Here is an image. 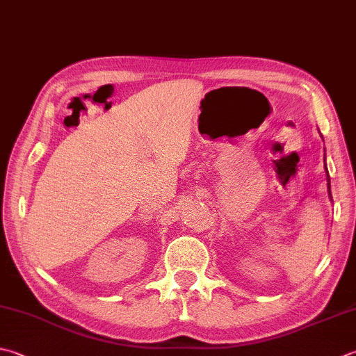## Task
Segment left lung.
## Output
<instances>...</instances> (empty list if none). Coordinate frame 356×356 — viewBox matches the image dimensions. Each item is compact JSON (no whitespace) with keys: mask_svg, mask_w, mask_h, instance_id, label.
Listing matches in <instances>:
<instances>
[{"mask_svg":"<svg viewBox=\"0 0 356 356\" xmlns=\"http://www.w3.org/2000/svg\"><path fill=\"white\" fill-rule=\"evenodd\" d=\"M325 173H327V184H328V195L332 197V192H330V177H328V172H327V167H325Z\"/></svg>","mask_w":356,"mask_h":356,"instance_id":"left-lung-1","label":"left lung"}]
</instances>
